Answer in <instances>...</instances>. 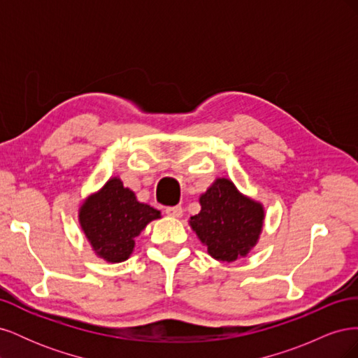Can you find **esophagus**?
<instances>
[{
  "label": "esophagus",
  "instance_id": "obj_1",
  "mask_svg": "<svg viewBox=\"0 0 358 358\" xmlns=\"http://www.w3.org/2000/svg\"><path fill=\"white\" fill-rule=\"evenodd\" d=\"M166 213L170 216H175V218H179L183 213V209L182 206H169V208H166Z\"/></svg>",
  "mask_w": 358,
  "mask_h": 358
}]
</instances>
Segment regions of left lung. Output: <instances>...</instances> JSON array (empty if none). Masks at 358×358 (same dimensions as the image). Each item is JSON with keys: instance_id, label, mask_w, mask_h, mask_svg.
<instances>
[{"instance_id": "1", "label": "left lung", "mask_w": 358, "mask_h": 358, "mask_svg": "<svg viewBox=\"0 0 358 358\" xmlns=\"http://www.w3.org/2000/svg\"><path fill=\"white\" fill-rule=\"evenodd\" d=\"M201 210L189 225L208 252L220 262H234L255 246L262 233L263 206L236 189L229 179H216L200 197Z\"/></svg>"}]
</instances>
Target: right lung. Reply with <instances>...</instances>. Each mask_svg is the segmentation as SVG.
<instances>
[{"label": "right lung", "instance_id": "add662e5", "mask_svg": "<svg viewBox=\"0 0 358 358\" xmlns=\"http://www.w3.org/2000/svg\"><path fill=\"white\" fill-rule=\"evenodd\" d=\"M161 218L159 210L140 203L136 194L113 178L86 200L79 210L80 227L95 254L109 263L131 255L134 239L145 227Z\"/></svg>", "mask_w": 358, "mask_h": 358}]
</instances>
